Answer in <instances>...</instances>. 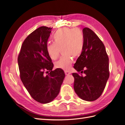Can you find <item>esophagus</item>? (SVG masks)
Returning a JSON list of instances; mask_svg holds the SVG:
<instances>
[{"label":"esophagus","mask_w":125,"mask_h":125,"mask_svg":"<svg viewBox=\"0 0 125 125\" xmlns=\"http://www.w3.org/2000/svg\"><path fill=\"white\" fill-rule=\"evenodd\" d=\"M65 73L66 75H68V74H70L71 73L70 72L68 71H65Z\"/></svg>","instance_id":"34e87169"}]
</instances>
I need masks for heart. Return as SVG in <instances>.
<instances>
[{"instance_id":"obj_1","label":"heart","mask_w":125,"mask_h":125,"mask_svg":"<svg viewBox=\"0 0 125 125\" xmlns=\"http://www.w3.org/2000/svg\"><path fill=\"white\" fill-rule=\"evenodd\" d=\"M54 43L46 45V52L52 60H55L61 49L63 56L55 63L57 68L68 70L73 63L71 56H80L83 50L84 39L83 34L78 29L63 28L57 30L52 35Z\"/></svg>"}]
</instances>
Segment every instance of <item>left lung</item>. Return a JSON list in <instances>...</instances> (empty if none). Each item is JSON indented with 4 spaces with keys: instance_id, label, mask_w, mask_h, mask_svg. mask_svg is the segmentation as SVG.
I'll return each mask as SVG.
<instances>
[{
    "instance_id": "1",
    "label": "left lung",
    "mask_w": 125,
    "mask_h": 125,
    "mask_svg": "<svg viewBox=\"0 0 125 125\" xmlns=\"http://www.w3.org/2000/svg\"><path fill=\"white\" fill-rule=\"evenodd\" d=\"M84 46L73 68L85 75L73 73V88L81 99L97 100L103 93L109 78V59L104 44L92 30L83 29Z\"/></svg>"
}]
</instances>
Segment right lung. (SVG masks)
<instances>
[{"mask_svg":"<svg viewBox=\"0 0 125 125\" xmlns=\"http://www.w3.org/2000/svg\"><path fill=\"white\" fill-rule=\"evenodd\" d=\"M52 29L41 26L30 34L22 44L18 58L22 83L33 99L42 104L50 103L58 95L65 77L62 69L52 71L54 65L46 52ZM47 70L51 71L45 76Z\"/></svg>","mask_w":125,"mask_h":125,"instance_id":"1","label":"right lung"}]
</instances>
